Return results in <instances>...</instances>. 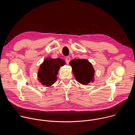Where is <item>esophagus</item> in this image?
<instances>
[{
  "label": "esophagus",
  "instance_id": "1",
  "mask_svg": "<svg viewBox=\"0 0 135 135\" xmlns=\"http://www.w3.org/2000/svg\"><path fill=\"white\" fill-rule=\"evenodd\" d=\"M65 60H66V62H67V64H68V63L69 62L70 60V57L69 56H67V57H66Z\"/></svg>",
  "mask_w": 135,
  "mask_h": 135
}]
</instances>
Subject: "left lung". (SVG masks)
Returning <instances> with one entry per match:
<instances>
[{"mask_svg":"<svg viewBox=\"0 0 135 135\" xmlns=\"http://www.w3.org/2000/svg\"><path fill=\"white\" fill-rule=\"evenodd\" d=\"M69 65L72 67L76 81L80 83L87 85L90 82H93L94 70L88 60L74 59L70 61Z\"/></svg>","mask_w":135,"mask_h":135,"instance_id":"1","label":"left lung"}]
</instances>
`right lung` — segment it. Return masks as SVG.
Segmentation results:
<instances>
[{
	"mask_svg": "<svg viewBox=\"0 0 135 135\" xmlns=\"http://www.w3.org/2000/svg\"><path fill=\"white\" fill-rule=\"evenodd\" d=\"M65 64V61L63 59L47 57L40 65L38 70V80L43 85L47 87L51 86L57 80L56 75L60 67Z\"/></svg>",
	"mask_w": 135,
	"mask_h": 135,
	"instance_id": "1",
	"label": "right lung"
}]
</instances>
